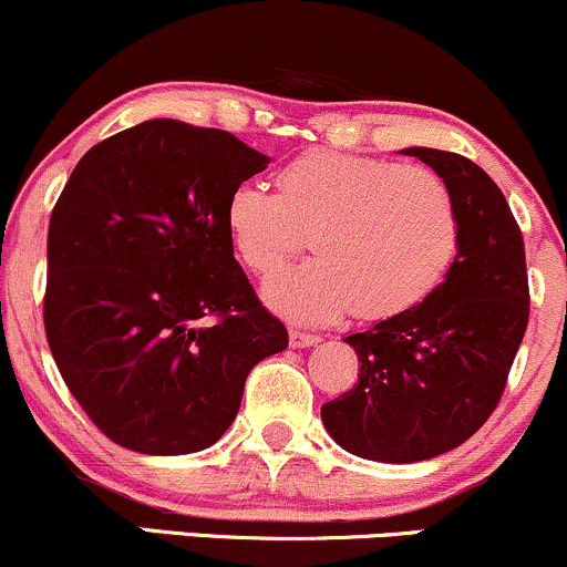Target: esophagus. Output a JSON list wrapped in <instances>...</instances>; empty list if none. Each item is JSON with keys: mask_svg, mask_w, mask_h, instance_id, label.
<instances>
[{"mask_svg": "<svg viewBox=\"0 0 567 567\" xmlns=\"http://www.w3.org/2000/svg\"><path fill=\"white\" fill-rule=\"evenodd\" d=\"M290 349H311V346L319 343V336H311V332H301V330H290Z\"/></svg>", "mask_w": 567, "mask_h": 567, "instance_id": "esophagus-1", "label": "esophagus"}]
</instances>
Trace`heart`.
<instances>
[{"instance_id": "1", "label": "heart", "mask_w": 567, "mask_h": 567, "mask_svg": "<svg viewBox=\"0 0 567 567\" xmlns=\"http://www.w3.org/2000/svg\"><path fill=\"white\" fill-rule=\"evenodd\" d=\"M279 193L258 182L231 187L224 227L258 277L317 256L266 282L264 298L298 324L353 309L361 322L401 317L433 296L460 250V210L441 174L378 155L309 150L279 172Z\"/></svg>"}]
</instances>
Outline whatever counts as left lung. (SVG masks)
<instances>
[{
  "label": "left lung",
  "mask_w": 567,
  "mask_h": 567,
  "mask_svg": "<svg viewBox=\"0 0 567 567\" xmlns=\"http://www.w3.org/2000/svg\"><path fill=\"white\" fill-rule=\"evenodd\" d=\"M443 176L460 210V250L441 288L401 317L353 332L359 383L322 406L327 433L374 462L452 452L499 404L528 327L523 231L496 182L465 155L409 147Z\"/></svg>",
  "instance_id": "obj_1"
}]
</instances>
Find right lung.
<instances>
[{"mask_svg":"<svg viewBox=\"0 0 567 567\" xmlns=\"http://www.w3.org/2000/svg\"><path fill=\"white\" fill-rule=\"evenodd\" d=\"M266 163L221 128L155 118L97 142L54 203L47 343L68 391L118 446H210L248 372L288 349L224 227L231 187Z\"/></svg>","mask_w":567,"mask_h":567,"instance_id":"right-lung-1","label":"right lung"}]
</instances>
